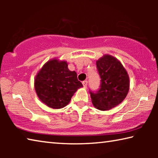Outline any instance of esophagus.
Instances as JSON below:
<instances>
[{"label": "esophagus", "mask_w": 158, "mask_h": 158, "mask_svg": "<svg viewBox=\"0 0 158 158\" xmlns=\"http://www.w3.org/2000/svg\"><path fill=\"white\" fill-rule=\"evenodd\" d=\"M82 84H83V85H84V88H86L87 85H88V81H86V80H85V81H84L82 82Z\"/></svg>", "instance_id": "1"}]
</instances>
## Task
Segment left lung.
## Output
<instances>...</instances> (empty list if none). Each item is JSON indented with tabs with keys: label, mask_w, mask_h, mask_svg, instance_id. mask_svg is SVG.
<instances>
[{
	"label": "left lung",
	"mask_w": 158,
	"mask_h": 158,
	"mask_svg": "<svg viewBox=\"0 0 158 158\" xmlns=\"http://www.w3.org/2000/svg\"><path fill=\"white\" fill-rule=\"evenodd\" d=\"M101 79L100 89L90 92L93 106L101 111L116 107L126 98L130 89V77L121 61L109 54L96 60Z\"/></svg>",
	"instance_id": "1"
}]
</instances>
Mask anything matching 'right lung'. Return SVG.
Wrapping results in <instances>:
<instances>
[{"mask_svg":"<svg viewBox=\"0 0 158 158\" xmlns=\"http://www.w3.org/2000/svg\"><path fill=\"white\" fill-rule=\"evenodd\" d=\"M34 86L41 102L50 108L58 109L68 105L83 85L77 79L76 72L68 69L66 60L52 58L38 71Z\"/></svg>","mask_w":158,"mask_h":158,"instance_id":"right-lung-1","label":"right lung"}]
</instances>
